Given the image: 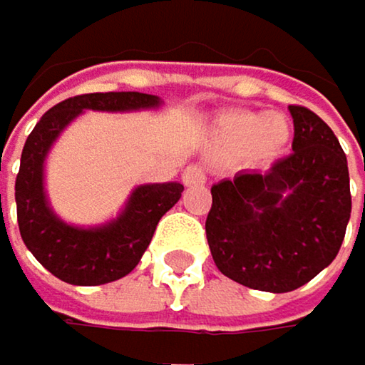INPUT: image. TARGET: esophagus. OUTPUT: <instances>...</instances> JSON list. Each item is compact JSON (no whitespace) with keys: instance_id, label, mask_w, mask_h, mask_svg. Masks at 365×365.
Listing matches in <instances>:
<instances>
[{"instance_id":"esophagus-1","label":"esophagus","mask_w":365,"mask_h":365,"mask_svg":"<svg viewBox=\"0 0 365 365\" xmlns=\"http://www.w3.org/2000/svg\"><path fill=\"white\" fill-rule=\"evenodd\" d=\"M181 181L188 186V188H192V186H203L205 184V173L199 168V166H188L186 170H184V175H181Z\"/></svg>"}]
</instances>
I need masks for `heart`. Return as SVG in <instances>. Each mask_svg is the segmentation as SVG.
I'll use <instances>...</instances> for the list:
<instances>
[{
    "label": "heart",
    "instance_id": "obj_1",
    "mask_svg": "<svg viewBox=\"0 0 365 365\" xmlns=\"http://www.w3.org/2000/svg\"><path fill=\"white\" fill-rule=\"evenodd\" d=\"M291 138V127L282 115L267 111H236L219 122L217 140L223 150L245 153L252 148L256 158H274Z\"/></svg>",
    "mask_w": 365,
    "mask_h": 365
}]
</instances>
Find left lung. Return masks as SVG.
<instances>
[{
    "instance_id": "1",
    "label": "left lung",
    "mask_w": 365,
    "mask_h": 365,
    "mask_svg": "<svg viewBox=\"0 0 365 365\" xmlns=\"http://www.w3.org/2000/svg\"><path fill=\"white\" fill-rule=\"evenodd\" d=\"M293 153L269 170H241L212 186L207 245L223 276L287 293L335 260L350 219V177L339 140L291 105Z\"/></svg>"
}]
</instances>
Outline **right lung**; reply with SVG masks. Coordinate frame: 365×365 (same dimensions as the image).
Masks as SVG:
<instances>
[{"label": "right lung", "instance_id": "obj_1", "mask_svg": "<svg viewBox=\"0 0 365 365\" xmlns=\"http://www.w3.org/2000/svg\"><path fill=\"white\" fill-rule=\"evenodd\" d=\"M158 107H162L160 96L140 91L83 93L52 107L28 135L15 181L19 232L32 256L63 282L93 287L131 274L160 219L179 201L184 186L179 181L142 184L133 188L115 219L81 227L63 221L48 201V153L58 135L85 111L127 113Z\"/></svg>", "mask_w": 365, "mask_h": 365}]
</instances>
